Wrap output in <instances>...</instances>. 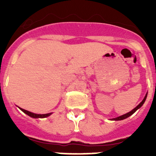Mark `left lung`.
Here are the masks:
<instances>
[{
  "label": "left lung",
  "instance_id": "obj_1",
  "mask_svg": "<svg viewBox=\"0 0 156 156\" xmlns=\"http://www.w3.org/2000/svg\"><path fill=\"white\" fill-rule=\"evenodd\" d=\"M146 98H147V94H146L145 97H144V98L143 99V101H141V102H140V104H139L138 105H137V107H136V108H133V109L132 110V111H130V112H128V113H126V114H124V115H121V116L117 117V118H115V119H113V120H122V119H126V118H127V117L130 116V115H131L132 114H133V113H134L135 112L137 111V110L138 109V108H140V107H141V106L143 105V104H144V101H145V100H146Z\"/></svg>",
  "mask_w": 156,
  "mask_h": 156
}]
</instances>
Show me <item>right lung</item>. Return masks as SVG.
I'll list each match as a JSON object with an SVG mask.
<instances>
[{"label": "right lung", "instance_id": "add662e5", "mask_svg": "<svg viewBox=\"0 0 156 156\" xmlns=\"http://www.w3.org/2000/svg\"><path fill=\"white\" fill-rule=\"evenodd\" d=\"M20 109L25 112V113L27 114V115H30V117L32 118H45V117H48L51 115V113H48V114H35V113H33V112H30L27 111V110H25L23 108H20Z\"/></svg>", "mask_w": 156, "mask_h": 156}]
</instances>
